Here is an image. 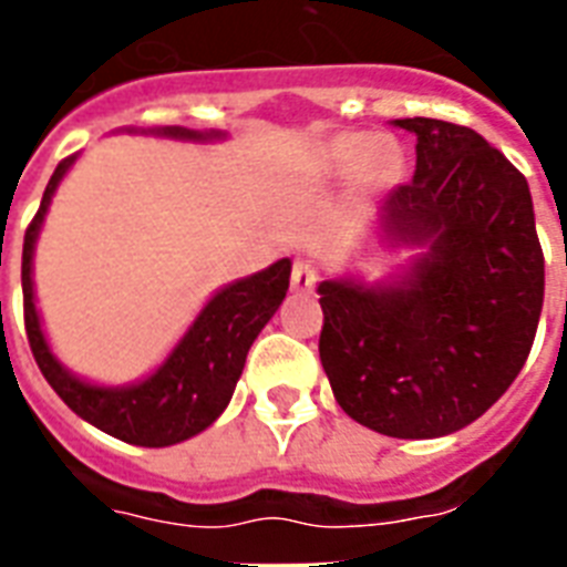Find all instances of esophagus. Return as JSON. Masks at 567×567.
Segmentation results:
<instances>
[{
  "label": "esophagus",
  "instance_id": "1",
  "mask_svg": "<svg viewBox=\"0 0 567 567\" xmlns=\"http://www.w3.org/2000/svg\"><path fill=\"white\" fill-rule=\"evenodd\" d=\"M315 285H318V270H315V265L306 261V258H297L291 270V288L300 293H309Z\"/></svg>",
  "mask_w": 567,
  "mask_h": 567
}]
</instances>
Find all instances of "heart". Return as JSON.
Instances as JSON below:
<instances>
[{
  "label": "heart",
  "mask_w": 567,
  "mask_h": 567,
  "mask_svg": "<svg viewBox=\"0 0 567 567\" xmlns=\"http://www.w3.org/2000/svg\"><path fill=\"white\" fill-rule=\"evenodd\" d=\"M323 167L329 173L359 171L364 188H385L403 173V150L391 137H373L368 132H344L332 137L323 150Z\"/></svg>",
  "instance_id": "b5f03b06"
}]
</instances>
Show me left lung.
Listing matches in <instances>:
<instances>
[{
	"mask_svg": "<svg viewBox=\"0 0 567 567\" xmlns=\"http://www.w3.org/2000/svg\"><path fill=\"white\" fill-rule=\"evenodd\" d=\"M412 182L382 203L396 244L430 256L396 285L320 282V362L338 405L391 439H439L515 382L545 302V252L524 173L474 128L405 117Z\"/></svg>",
	"mask_w": 567,
	"mask_h": 567,
	"instance_id": "8db88e82",
	"label": "left lung"
}]
</instances>
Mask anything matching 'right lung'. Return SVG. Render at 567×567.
<instances>
[{"instance_id":"right-lung-1","label":"right lung","mask_w":567,"mask_h":567,"mask_svg":"<svg viewBox=\"0 0 567 567\" xmlns=\"http://www.w3.org/2000/svg\"><path fill=\"white\" fill-rule=\"evenodd\" d=\"M158 135L190 137V141L212 137L182 126L158 128ZM70 164L73 158H64L55 167L43 190L38 214L29 223L25 240H22V318H25L31 353L40 373L55 388V394L96 430L109 432L126 444H137V447H171L212 426L229 405L249 347L265 329L267 320L274 318L276 309L282 306L288 279H291V261L282 258L261 274L247 276L223 288L220 293H214L212 302L199 311V318L188 329V336L182 338L179 347L171 353V359L144 382L128 388L87 385L73 373H66L55 355L49 353L38 309H34V288H31L34 240H38L40 223L52 203L58 182L64 179Z\"/></svg>"}]
</instances>
